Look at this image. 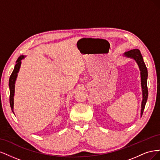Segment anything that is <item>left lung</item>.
I'll use <instances>...</instances> for the list:
<instances>
[{"instance_id":"left-lung-1","label":"left lung","mask_w":160,"mask_h":160,"mask_svg":"<svg viewBox=\"0 0 160 160\" xmlns=\"http://www.w3.org/2000/svg\"><path fill=\"white\" fill-rule=\"evenodd\" d=\"M124 55L128 57H130L134 59L138 63L139 68L141 71V80H142V88L143 92V101L142 104V110L141 114L142 115L144 108L146 104L148 96V90L147 86V78H148V70L144 63L143 57L140 53V51L138 49H133L125 52Z\"/></svg>"}]
</instances>
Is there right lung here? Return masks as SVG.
Wrapping results in <instances>:
<instances>
[{"label":"right lung","instance_id":"add662e5","mask_svg":"<svg viewBox=\"0 0 160 160\" xmlns=\"http://www.w3.org/2000/svg\"><path fill=\"white\" fill-rule=\"evenodd\" d=\"M24 58V56H20L17 59L16 62V64L14 66V68L12 71V72L9 78V88H10V105H11V110L13 112V104H14V102H13V97H14V83H15V80H16L17 76V73L18 72V70L20 69V64H21V60Z\"/></svg>","mask_w":160,"mask_h":160}]
</instances>
